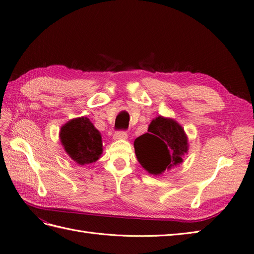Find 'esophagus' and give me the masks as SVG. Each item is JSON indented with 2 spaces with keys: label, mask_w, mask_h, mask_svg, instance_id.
<instances>
[{
  "label": "esophagus",
  "mask_w": 254,
  "mask_h": 254,
  "mask_svg": "<svg viewBox=\"0 0 254 254\" xmlns=\"http://www.w3.org/2000/svg\"><path fill=\"white\" fill-rule=\"evenodd\" d=\"M127 134L125 130H117V132L114 134V139L119 140V139H127Z\"/></svg>",
  "instance_id": "1"
}]
</instances>
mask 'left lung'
<instances>
[{
    "mask_svg": "<svg viewBox=\"0 0 254 254\" xmlns=\"http://www.w3.org/2000/svg\"><path fill=\"white\" fill-rule=\"evenodd\" d=\"M134 147L137 160L144 170L159 176L183 162L189 140L177 121L158 116L148 126L147 133L136 138Z\"/></svg>",
    "mask_w": 254,
    "mask_h": 254,
    "instance_id": "8db88e82",
    "label": "left lung"
}]
</instances>
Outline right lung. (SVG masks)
Masks as SVG:
<instances>
[{
	"instance_id": "obj_1",
	"label": "right lung",
	"mask_w": 254,
	"mask_h": 254,
	"mask_svg": "<svg viewBox=\"0 0 254 254\" xmlns=\"http://www.w3.org/2000/svg\"><path fill=\"white\" fill-rule=\"evenodd\" d=\"M60 138L65 153L79 165L95 162L102 154L101 135L87 117L68 121L62 127Z\"/></svg>"
}]
</instances>
